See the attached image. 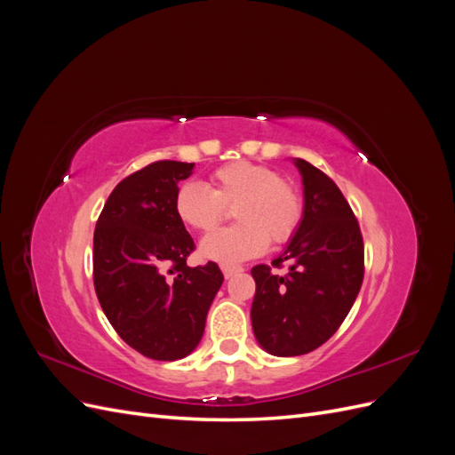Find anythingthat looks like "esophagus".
Listing matches in <instances>:
<instances>
[{
  "label": "esophagus",
  "mask_w": 455,
  "mask_h": 455,
  "mask_svg": "<svg viewBox=\"0 0 455 455\" xmlns=\"http://www.w3.org/2000/svg\"><path fill=\"white\" fill-rule=\"evenodd\" d=\"M222 271H224V277H226V279H231L233 275L241 273L243 267H241V266H222Z\"/></svg>",
  "instance_id": "34e87169"
}]
</instances>
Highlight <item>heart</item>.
<instances>
[{
    "mask_svg": "<svg viewBox=\"0 0 455 455\" xmlns=\"http://www.w3.org/2000/svg\"><path fill=\"white\" fill-rule=\"evenodd\" d=\"M233 206L239 224L218 229L201 241V256L220 264H237L259 256L273 243H286L304 218L299 191L277 171L251 161H233L216 169L209 188L186 184L174 196V214L186 228L211 231Z\"/></svg>",
    "mask_w": 455,
    "mask_h": 455,
    "instance_id": "heart-1",
    "label": "heart"
}]
</instances>
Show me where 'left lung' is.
Here are the masks:
<instances>
[{
    "instance_id": "left-lung-1",
    "label": "left lung",
    "mask_w": 455,
    "mask_h": 455,
    "mask_svg": "<svg viewBox=\"0 0 455 455\" xmlns=\"http://www.w3.org/2000/svg\"><path fill=\"white\" fill-rule=\"evenodd\" d=\"M304 182V218L286 251L252 267L256 294L252 328L275 356L306 355L334 336L353 307L364 279V243L359 222L330 176L296 159Z\"/></svg>"
}]
</instances>
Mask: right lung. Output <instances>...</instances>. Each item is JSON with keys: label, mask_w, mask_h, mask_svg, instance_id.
Instances as JSON below:
<instances>
[{"label": "right lung", "mask_w": 455, "mask_h": 455, "mask_svg": "<svg viewBox=\"0 0 455 455\" xmlns=\"http://www.w3.org/2000/svg\"><path fill=\"white\" fill-rule=\"evenodd\" d=\"M194 163L156 161L114 188L92 239V281L121 339L154 361L194 351L224 275L214 261L189 267L196 243L174 214L178 182Z\"/></svg>", "instance_id": "obj_1"}]
</instances>
